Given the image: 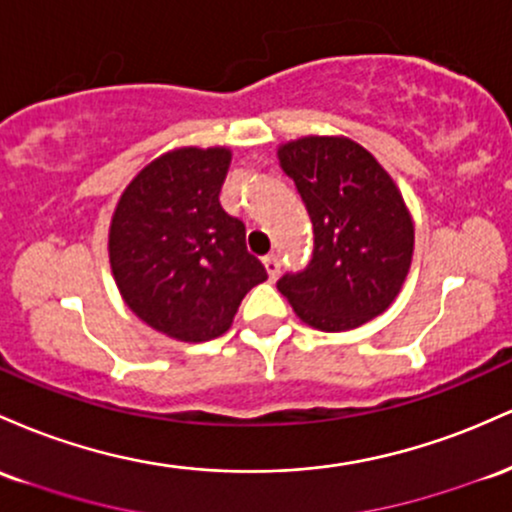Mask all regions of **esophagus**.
<instances>
[{
    "mask_svg": "<svg viewBox=\"0 0 512 512\" xmlns=\"http://www.w3.org/2000/svg\"><path fill=\"white\" fill-rule=\"evenodd\" d=\"M263 266H266L268 278H271V280L278 278V273H280V258L278 256H275V254L266 256V258H263Z\"/></svg>",
    "mask_w": 512,
    "mask_h": 512,
    "instance_id": "1",
    "label": "esophagus"
}]
</instances>
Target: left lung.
Instances as JSON below:
<instances>
[{"label": "left lung", "mask_w": 512, "mask_h": 512, "mask_svg": "<svg viewBox=\"0 0 512 512\" xmlns=\"http://www.w3.org/2000/svg\"><path fill=\"white\" fill-rule=\"evenodd\" d=\"M314 229L307 268L278 290L304 324L350 331L380 317L404 285L413 222L392 176L348 137H302L278 149Z\"/></svg>", "instance_id": "obj_1"}]
</instances>
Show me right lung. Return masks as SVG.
<instances>
[{
  "instance_id": "1",
  "label": "right lung",
  "mask_w": 512,
  "mask_h": 512,
  "mask_svg": "<svg viewBox=\"0 0 512 512\" xmlns=\"http://www.w3.org/2000/svg\"><path fill=\"white\" fill-rule=\"evenodd\" d=\"M232 152L181 147L147 164L120 195L108 232L123 300L152 329L210 341L268 278L246 251V227L220 205Z\"/></svg>"
}]
</instances>
